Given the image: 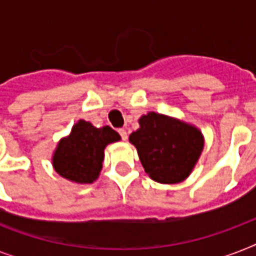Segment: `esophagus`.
<instances>
[{"label": "esophagus", "instance_id": "1", "mask_svg": "<svg viewBox=\"0 0 256 256\" xmlns=\"http://www.w3.org/2000/svg\"><path fill=\"white\" fill-rule=\"evenodd\" d=\"M118 132H120V138H122V140H128V132H126L124 128H120V130H118Z\"/></svg>", "mask_w": 256, "mask_h": 256}]
</instances>
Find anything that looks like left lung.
<instances>
[{"label": "left lung", "instance_id": "8db88e82", "mask_svg": "<svg viewBox=\"0 0 256 256\" xmlns=\"http://www.w3.org/2000/svg\"><path fill=\"white\" fill-rule=\"evenodd\" d=\"M128 140L136 148L148 176L160 183H179L191 174L204 146L199 128L176 118L150 112Z\"/></svg>", "mask_w": 256, "mask_h": 256}]
</instances>
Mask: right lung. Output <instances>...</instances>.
<instances>
[{"mask_svg": "<svg viewBox=\"0 0 256 256\" xmlns=\"http://www.w3.org/2000/svg\"><path fill=\"white\" fill-rule=\"evenodd\" d=\"M120 140V134L110 126L94 128L80 120L69 136L58 142L52 160L54 170L72 182L92 183L102 170L104 148Z\"/></svg>", "mask_w": 256, "mask_h": 256, "instance_id": "obj_1", "label": "right lung"}]
</instances>
